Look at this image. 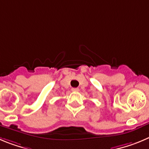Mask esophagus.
<instances>
[{
  "instance_id": "esophagus-1",
  "label": "esophagus",
  "mask_w": 149,
  "mask_h": 149,
  "mask_svg": "<svg viewBox=\"0 0 149 149\" xmlns=\"http://www.w3.org/2000/svg\"><path fill=\"white\" fill-rule=\"evenodd\" d=\"M71 91H73V92H78V91H79V88H73L71 89Z\"/></svg>"
}]
</instances>
